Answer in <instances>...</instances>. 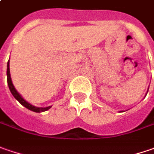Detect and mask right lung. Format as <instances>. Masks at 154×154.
Segmentation results:
<instances>
[{
  "label": "right lung",
  "mask_w": 154,
  "mask_h": 154,
  "mask_svg": "<svg viewBox=\"0 0 154 154\" xmlns=\"http://www.w3.org/2000/svg\"><path fill=\"white\" fill-rule=\"evenodd\" d=\"M7 77H8V87H9V90H10L12 95L14 97V98L16 99L17 101H19V103L23 105L24 107H26V109H30L32 111H34V112H44V111L48 110L49 109L51 108V106L49 107H46V108H37V107H34L32 105H31L30 103H28L27 102H26L22 97H20V95L17 92V90H15L14 84L12 83V80H11L10 77V70H9V60L8 62V69H7Z\"/></svg>",
  "instance_id": "obj_1"
}]
</instances>
